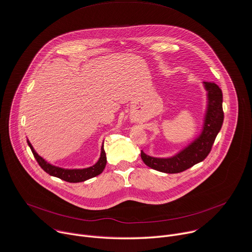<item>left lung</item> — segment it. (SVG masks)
I'll return each mask as SVG.
<instances>
[{"label":"left lung","instance_id":"left-lung-1","mask_svg":"<svg viewBox=\"0 0 252 252\" xmlns=\"http://www.w3.org/2000/svg\"><path fill=\"white\" fill-rule=\"evenodd\" d=\"M207 108L201 132L187 146L169 157H154L141 150V159L150 168L163 173H179L202 162L210 153L223 123L222 92L216 83L204 82Z\"/></svg>","mask_w":252,"mask_h":252}]
</instances>
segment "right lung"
<instances>
[{
    "mask_svg": "<svg viewBox=\"0 0 252 252\" xmlns=\"http://www.w3.org/2000/svg\"><path fill=\"white\" fill-rule=\"evenodd\" d=\"M27 141L33 153L34 158L36 159L37 163L39 164L41 168L49 175L60 178L66 182L79 183V182H84L88 179H91L95 176H98L104 171L107 164V157H106V152L104 150V143L102 144V147H101L100 158L93 166L87 167V168H82V169H66V168H62V167H58L48 163L46 160H44L41 156H39L36 153V151L32 147L30 140L28 139Z\"/></svg>",
    "mask_w": 252,
    "mask_h": 252,
    "instance_id": "add662e5",
    "label": "right lung"
}]
</instances>
